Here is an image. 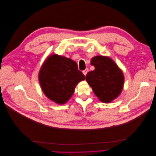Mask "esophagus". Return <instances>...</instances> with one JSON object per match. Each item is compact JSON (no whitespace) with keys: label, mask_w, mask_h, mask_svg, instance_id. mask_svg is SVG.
Returning a JSON list of instances; mask_svg holds the SVG:
<instances>
[{"label":"esophagus","mask_w":156,"mask_h":156,"mask_svg":"<svg viewBox=\"0 0 156 156\" xmlns=\"http://www.w3.org/2000/svg\"><path fill=\"white\" fill-rule=\"evenodd\" d=\"M88 71H89L88 69V68H86L83 71V74H84V75H86L87 74V73L88 72Z\"/></svg>","instance_id":"1"}]
</instances>
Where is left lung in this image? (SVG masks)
<instances>
[{
    "label": "left lung",
    "mask_w": 156,
    "mask_h": 156,
    "mask_svg": "<svg viewBox=\"0 0 156 156\" xmlns=\"http://www.w3.org/2000/svg\"><path fill=\"white\" fill-rule=\"evenodd\" d=\"M91 64L95 69L87 74V81L99 100L104 103L111 102L123 88V73L114 61L107 56H94Z\"/></svg>",
    "instance_id": "8db88e82"
}]
</instances>
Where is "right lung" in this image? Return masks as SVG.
Instances as JSON below:
<instances>
[{"label": "right lung", "instance_id": "add662e5", "mask_svg": "<svg viewBox=\"0 0 156 156\" xmlns=\"http://www.w3.org/2000/svg\"><path fill=\"white\" fill-rule=\"evenodd\" d=\"M38 77L45 95L58 104L67 102L77 84L85 79L75 61L58 55H52L46 59Z\"/></svg>", "mask_w": 156, "mask_h": 156}]
</instances>
